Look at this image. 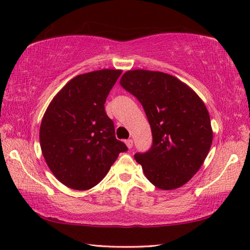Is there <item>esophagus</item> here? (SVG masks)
<instances>
[{
    "label": "esophagus",
    "instance_id": "1",
    "mask_svg": "<svg viewBox=\"0 0 250 250\" xmlns=\"http://www.w3.org/2000/svg\"><path fill=\"white\" fill-rule=\"evenodd\" d=\"M125 145L128 146L129 149H131V148L133 147V141H132V140H126L125 141Z\"/></svg>",
    "mask_w": 250,
    "mask_h": 250
}]
</instances>
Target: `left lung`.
<instances>
[{
	"label": "left lung",
	"mask_w": 250,
	"mask_h": 250,
	"mask_svg": "<svg viewBox=\"0 0 250 250\" xmlns=\"http://www.w3.org/2000/svg\"><path fill=\"white\" fill-rule=\"evenodd\" d=\"M120 84L140 101L151 128V147L134 156L145 176L163 190L189 182L213 142L204 103L187 84L162 72L129 71Z\"/></svg>",
	"instance_id": "1"
}]
</instances>
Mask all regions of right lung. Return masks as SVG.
Instances as JSON below:
<instances>
[{
    "instance_id": "right-lung-1",
    "label": "right lung",
    "mask_w": 250,
    "mask_h": 250,
    "mask_svg": "<svg viewBox=\"0 0 250 250\" xmlns=\"http://www.w3.org/2000/svg\"><path fill=\"white\" fill-rule=\"evenodd\" d=\"M120 75L121 71L106 68L76 76L56 95L43 117L42 152L52 174L68 188L94 187L119 153L128 150L116 139L114 122L104 107Z\"/></svg>"
}]
</instances>
